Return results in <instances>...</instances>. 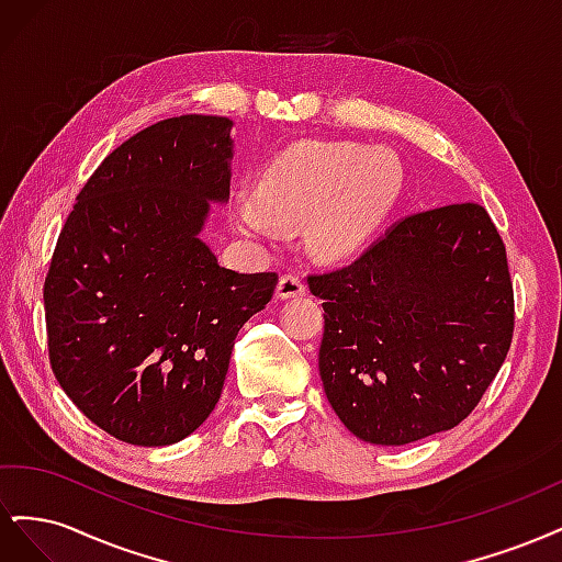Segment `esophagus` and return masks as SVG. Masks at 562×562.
Returning <instances> with one entry per match:
<instances>
[{
    "label": "esophagus",
    "mask_w": 562,
    "mask_h": 562,
    "mask_svg": "<svg viewBox=\"0 0 562 562\" xmlns=\"http://www.w3.org/2000/svg\"><path fill=\"white\" fill-rule=\"evenodd\" d=\"M307 293V285L297 277V274H283L277 288V297L281 300H291V297H300Z\"/></svg>",
    "instance_id": "34e87169"
}]
</instances>
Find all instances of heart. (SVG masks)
<instances>
[{"label":"heart","instance_id":"obj_1","mask_svg":"<svg viewBox=\"0 0 562 562\" xmlns=\"http://www.w3.org/2000/svg\"><path fill=\"white\" fill-rule=\"evenodd\" d=\"M403 166L386 149L300 143L271 159L255 184L232 196L236 227L269 239L279 225L307 220L310 246L339 260L359 250L396 206Z\"/></svg>","mask_w":562,"mask_h":562}]
</instances>
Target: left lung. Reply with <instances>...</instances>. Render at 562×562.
I'll return each instance as SVG.
<instances>
[{
	"instance_id": "1",
	"label": "left lung",
	"mask_w": 562,
	"mask_h": 562,
	"mask_svg": "<svg viewBox=\"0 0 562 562\" xmlns=\"http://www.w3.org/2000/svg\"><path fill=\"white\" fill-rule=\"evenodd\" d=\"M307 281L323 300V389L368 443L457 427L512 347L514 283L481 203L405 215L351 265Z\"/></svg>"
}]
</instances>
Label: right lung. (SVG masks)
I'll list each match as a JSON object with an SVG mask.
<instances>
[{
    "mask_svg": "<svg viewBox=\"0 0 562 562\" xmlns=\"http://www.w3.org/2000/svg\"><path fill=\"white\" fill-rule=\"evenodd\" d=\"M229 128L182 114L135 133L81 187L50 255V370L131 446H171L206 422L236 335L279 283L220 267L199 239L209 203L229 196Z\"/></svg>",
    "mask_w": 562,
    "mask_h": 562,
    "instance_id": "1",
    "label": "right lung"
}]
</instances>
